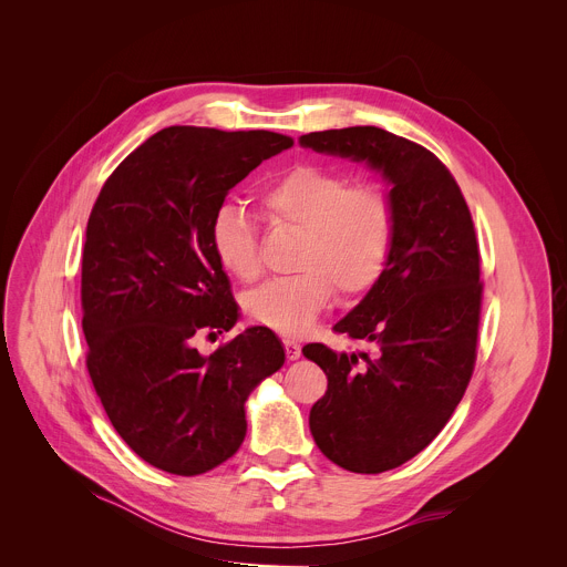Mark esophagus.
I'll return each instance as SVG.
<instances>
[{"label":"esophagus","instance_id":"34e87169","mask_svg":"<svg viewBox=\"0 0 567 567\" xmlns=\"http://www.w3.org/2000/svg\"><path fill=\"white\" fill-rule=\"evenodd\" d=\"M285 352H287V359H289V361H296V359H300V354H302V352H300V346H298L296 341H289V339L285 341Z\"/></svg>","mask_w":567,"mask_h":567}]
</instances>
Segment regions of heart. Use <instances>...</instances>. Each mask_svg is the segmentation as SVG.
<instances>
[{
    "label": "heart",
    "mask_w": 567,
    "mask_h": 567,
    "mask_svg": "<svg viewBox=\"0 0 567 567\" xmlns=\"http://www.w3.org/2000/svg\"><path fill=\"white\" fill-rule=\"evenodd\" d=\"M260 210L274 226L300 230L293 254L298 274L271 280L245 298L249 316L280 334H302L339 289L343 296L370 291L392 256L396 215L390 195L374 184H357L337 171L293 166L260 195ZM213 251L235 278L260 276L254 219L237 206H221L210 226Z\"/></svg>",
    "instance_id": "1"
}]
</instances>
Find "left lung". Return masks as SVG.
<instances>
[{
	"label": "left lung",
	"instance_id": "left-lung-1",
	"mask_svg": "<svg viewBox=\"0 0 567 567\" xmlns=\"http://www.w3.org/2000/svg\"><path fill=\"white\" fill-rule=\"evenodd\" d=\"M300 145L361 161L390 186V262L334 326L372 350L302 348L328 374L309 413L316 446L352 473H383L437 437L473 374L482 302L473 219L449 168L409 138L357 125L305 134Z\"/></svg>",
	"mask_w": 567,
	"mask_h": 567
}]
</instances>
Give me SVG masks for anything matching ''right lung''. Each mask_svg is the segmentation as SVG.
<instances>
[{"mask_svg": "<svg viewBox=\"0 0 567 567\" xmlns=\"http://www.w3.org/2000/svg\"><path fill=\"white\" fill-rule=\"evenodd\" d=\"M291 145L267 130L173 125L123 161L92 208L80 289L87 370L116 433L161 471L199 475L226 462L245 442L249 394L285 363L262 326L213 354L195 341L239 318L213 217L233 186Z\"/></svg>", "mask_w": 567, "mask_h": 567, "instance_id": "right-lung-1", "label": "right lung"}]
</instances>
